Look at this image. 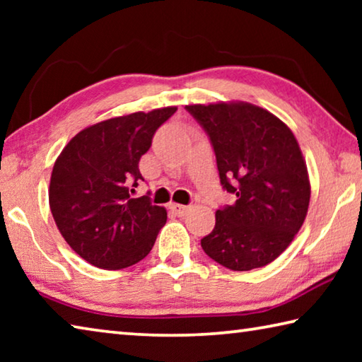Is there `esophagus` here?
Returning a JSON list of instances; mask_svg holds the SVG:
<instances>
[{"mask_svg": "<svg viewBox=\"0 0 362 362\" xmlns=\"http://www.w3.org/2000/svg\"><path fill=\"white\" fill-rule=\"evenodd\" d=\"M170 209H173V211L177 214V216L182 217V216H185V214L188 212L189 207H188V206H183V204H175V203H173V204H170Z\"/></svg>", "mask_w": 362, "mask_h": 362, "instance_id": "esophagus-1", "label": "esophagus"}]
</instances>
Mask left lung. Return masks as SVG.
<instances>
[{
  "label": "left lung",
  "mask_w": 362,
  "mask_h": 362,
  "mask_svg": "<svg viewBox=\"0 0 362 362\" xmlns=\"http://www.w3.org/2000/svg\"><path fill=\"white\" fill-rule=\"evenodd\" d=\"M211 139L220 183L236 196L216 212L204 252L233 272L265 267L303 225L310 179L298 142L283 121L247 102L187 105Z\"/></svg>",
  "instance_id": "left-lung-1"
}]
</instances>
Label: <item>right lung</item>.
<instances>
[{
	"label": "right lung",
	"instance_id": "right-lung-1",
	"mask_svg": "<svg viewBox=\"0 0 362 362\" xmlns=\"http://www.w3.org/2000/svg\"><path fill=\"white\" fill-rule=\"evenodd\" d=\"M177 107L105 119L78 132L54 164L49 206L64 240L90 265L121 269L150 254L168 220L148 196L131 198L144 180L139 161Z\"/></svg>",
	"mask_w": 362,
	"mask_h": 362
}]
</instances>
